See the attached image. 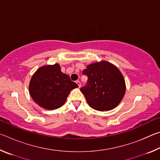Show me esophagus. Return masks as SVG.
Wrapping results in <instances>:
<instances>
[{
	"label": "esophagus",
	"instance_id": "1",
	"mask_svg": "<svg viewBox=\"0 0 160 160\" xmlns=\"http://www.w3.org/2000/svg\"><path fill=\"white\" fill-rule=\"evenodd\" d=\"M76 83L78 84V87H79V88H80V86H81V83H80V82L79 80H78V81H76Z\"/></svg>",
	"mask_w": 160,
	"mask_h": 160
}]
</instances>
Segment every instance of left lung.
<instances>
[{
	"label": "left lung",
	"instance_id": "8db88e82",
	"mask_svg": "<svg viewBox=\"0 0 160 160\" xmlns=\"http://www.w3.org/2000/svg\"><path fill=\"white\" fill-rule=\"evenodd\" d=\"M88 84L80 91L92 109L107 112L114 109L123 98L126 82L120 70L106 61L92 63L82 71Z\"/></svg>",
	"mask_w": 160,
	"mask_h": 160
}]
</instances>
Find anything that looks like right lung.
I'll use <instances>...</instances> for the list:
<instances>
[{
    "mask_svg": "<svg viewBox=\"0 0 160 160\" xmlns=\"http://www.w3.org/2000/svg\"><path fill=\"white\" fill-rule=\"evenodd\" d=\"M68 75L63 73L60 65H46L37 70L29 82V91L32 99L47 110L63 106L70 92L78 88Z\"/></svg>",
    "mask_w": 160,
    "mask_h": 160,
    "instance_id": "right-lung-1",
    "label": "right lung"
}]
</instances>
